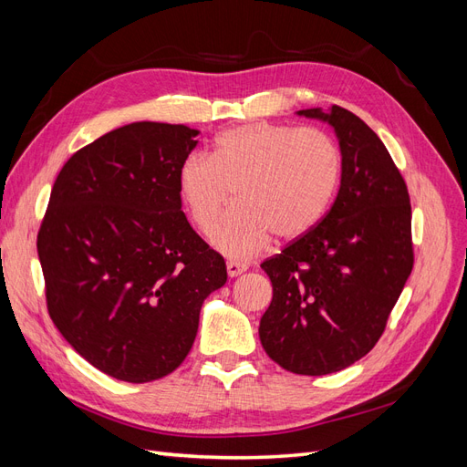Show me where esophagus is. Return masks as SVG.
I'll use <instances>...</instances> for the list:
<instances>
[{"label":"esophagus","instance_id":"1","mask_svg":"<svg viewBox=\"0 0 467 467\" xmlns=\"http://www.w3.org/2000/svg\"><path fill=\"white\" fill-rule=\"evenodd\" d=\"M225 268H228V275H230L232 278H234V276H239V275L247 271L245 265L235 263V261H228V263H225Z\"/></svg>","mask_w":467,"mask_h":467}]
</instances>
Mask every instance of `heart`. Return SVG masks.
<instances>
[{
  "instance_id": "heart-1",
  "label": "heart",
  "mask_w": 467,
  "mask_h": 467,
  "mask_svg": "<svg viewBox=\"0 0 467 467\" xmlns=\"http://www.w3.org/2000/svg\"><path fill=\"white\" fill-rule=\"evenodd\" d=\"M341 177V153L316 129L251 122L222 132L212 155L191 153L177 191L191 220L210 232L235 189V208L210 234L232 259H249L273 242H298L327 212Z\"/></svg>"
}]
</instances>
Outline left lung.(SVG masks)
I'll return each instance as SVG.
<instances>
[{
    "instance_id": "obj_1",
    "label": "left lung",
    "mask_w": 467,
    "mask_h": 467,
    "mask_svg": "<svg viewBox=\"0 0 467 467\" xmlns=\"http://www.w3.org/2000/svg\"><path fill=\"white\" fill-rule=\"evenodd\" d=\"M296 115L333 129L341 187L312 232L261 265L273 282V302L259 337L285 370L323 376L368 355L384 333L413 268L411 204L368 124L337 105Z\"/></svg>"
}]
</instances>
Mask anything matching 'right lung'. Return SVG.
Segmentation results:
<instances>
[{"label": "right lung", "instance_id": "1", "mask_svg": "<svg viewBox=\"0 0 467 467\" xmlns=\"http://www.w3.org/2000/svg\"><path fill=\"white\" fill-rule=\"evenodd\" d=\"M201 132L132 122L66 161L38 232L48 314L101 372L160 379L187 358L223 257L181 210L177 169Z\"/></svg>", "mask_w": 467, "mask_h": 467}]
</instances>
